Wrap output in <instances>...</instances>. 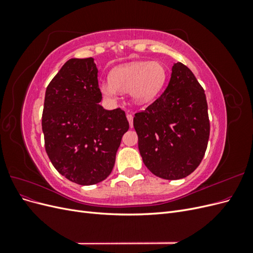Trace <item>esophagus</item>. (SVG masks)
Listing matches in <instances>:
<instances>
[{"instance_id":"1","label":"esophagus","mask_w":253,"mask_h":253,"mask_svg":"<svg viewBox=\"0 0 253 253\" xmlns=\"http://www.w3.org/2000/svg\"><path fill=\"white\" fill-rule=\"evenodd\" d=\"M126 118H127V121L129 124V127H133V115L132 114H127L126 115Z\"/></svg>"}]
</instances>
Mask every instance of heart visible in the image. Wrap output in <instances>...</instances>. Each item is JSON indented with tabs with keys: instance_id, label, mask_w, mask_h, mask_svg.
<instances>
[{
	"instance_id": "1",
	"label": "heart",
	"mask_w": 253,
	"mask_h": 253,
	"mask_svg": "<svg viewBox=\"0 0 253 253\" xmlns=\"http://www.w3.org/2000/svg\"><path fill=\"white\" fill-rule=\"evenodd\" d=\"M167 78L165 66L157 61H134L115 67L110 80L100 84L104 98L115 99L120 93H129L139 106L152 103L162 91Z\"/></svg>"
}]
</instances>
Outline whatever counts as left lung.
<instances>
[{"label":"left lung","mask_w":253,"mask_h":253,"mask_svg":"<svg viewBox=\"0 0 253 253\" xmlns=\"http://www.w3.org/2000/svg\"><path fill=\"white\" fill-rule=\"evenodd\" d=\"M145 167L164 179L187 177L200 166L209 140L205 90L189 68L174 63L169 84L133 120Z\"/></svg>","instance_id":"8db88e82"}]
</instances>
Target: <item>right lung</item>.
<instances>
[{"mask_svg": "<svg viewBox=\"0 0 253 253\" xmlns=\"http://www.w3.org/2000/svg\"><path fill=\"white\" fill-rule=\"evenodd\" d=\"M101 99L93 58L66 61L45 91V150L61 175L82 186L95 185L111 174L129 127L126 113L104 110Z\"/></svg>", "mask_w": 253, "mask_h": 253, "instance_id": "right-lung-1", "label": "right lung"}]
</instances>
